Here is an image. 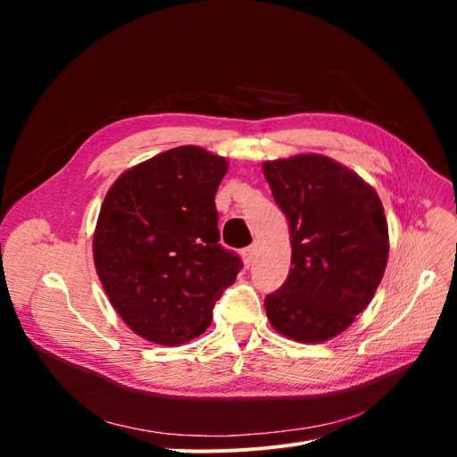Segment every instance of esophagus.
Listing matches in <instances>:
<instances>
[{"mask_svg":"<svg viewBox=\"0 0 457 457\" xmlns=\"http://www.w3.org/2000/svg\"><path fill=\"white\" fill-rule=\"evenodd\" d=\"M242 257H244L245 267H252L255 262V257H257V245L252 244L250 247H245V250L242 252Z\"/></svg>","mask_w":457,"mask_h":457,"instance_id":"obj_1","label":"esophagus"}]
</instances>
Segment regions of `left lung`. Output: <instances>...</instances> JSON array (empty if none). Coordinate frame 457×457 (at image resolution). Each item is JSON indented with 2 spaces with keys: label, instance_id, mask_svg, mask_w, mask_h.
<instances>
[{
  "label": "left lung",
  "instance_id": "left-lung-1",
  "mask_svg": "<svg viewBox=\"0 0 457 457\" xmlns=\"http://www.w3.org/2000/svg\"><path fill=\"white\" fill-rule=\"evenodd\" d=\"M262 173L287 219L294 265L284 286L265 297L267 318L294 341H328L354 322L383 278V204L364 179L328 156L265 162Z\"/></svg>",
  "mask_w": 457,
  "mask_h": 457
}]
</instances>
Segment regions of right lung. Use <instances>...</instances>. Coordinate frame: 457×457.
Here are the masks:
<instances>
[{"label":"right lung","mask_w":457,"mask_h":457,"mask_svg":"<svg viewBox=\"0 0 457 457\" xmlns=\"http://www.w3.org/2000/svg\"><path fill=\"white\" fill-rule=\"evenodd\" d=\"M223 156L177 146L123 171L93 234L104 292L137 336L177 347L204 334L215 301L237 280L238 255L219 244L215 192Z\"/></svg>","instance_id":"add662e5"}]
</instances>
